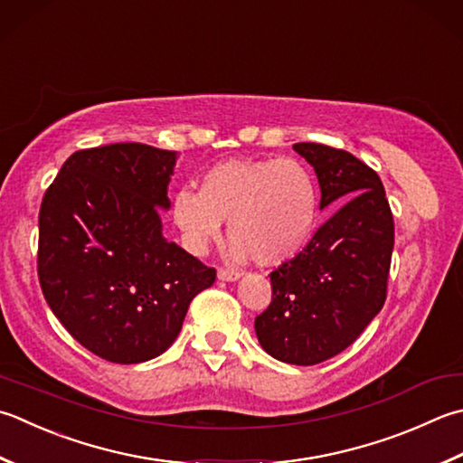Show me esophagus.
<instances>
[{"label": "esophagus", "mask_w": 463, "mask_h": 463, "mask_svg": "<svg viewBox=\"0 0 463 463\" xmlns=\"http://www.w3.org/2000/svg\"><path fill=\"white\" fill-rule=\"evenodd\" d=\"M219 279L226 280V283H232V280H239L241 279V270H234V269H219Z\"/></svg>", "instance_id": "34e87169"}]
</instances>
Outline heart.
Listing matches in <instances>:
<instances>
[{
    "label": "heart",
    "instance_id": "b5f03b06",
    "mask_svg": "<svg viewBox=\"0 0 463 463\" xmlns=\"http://www.w3.org/2000/svg\"><path fill=\"white\" fill-rule=\"evenodd\" d=\"M319 186L295 158H234L208 168L201 186L175 196L172 216L186 247L204 255L229 221L237 257L279 267L301 255L319 226Z\"/></svg>",
    "mask_w": 463,
    "mask_h": 463
}]
</instances>
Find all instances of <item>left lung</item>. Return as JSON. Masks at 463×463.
<instances>
[{"label":"left lung","mask_w":463,"mask_h":463,"mask_svg":"<svg viewBox=\"0 0 463 463\" xmlns=\"http://www.w3.org/2000/svg\"><path fill=\"white\" fill-rule=\"evenodd\" d=\"M293 148L315 168L321 208H341L301 255L270 273L273 298L255 319V331L270 357L317 365L345 351L382 311L395 229L373 168L325 144Z\"/></svg>","instance_id":"8db88e82"}]
</instances>
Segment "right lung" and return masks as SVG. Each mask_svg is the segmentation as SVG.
<instances>
[{
    "instance_id": "right-lung-1",
    "label": "right lung",
    "mask_w": 463,
    "mask_h": 463,
    "mask_svg": "<svg viewBox=\"0 0 463 463\" xmlns=\"http://www.w3.org/2000/svg\"><path fill=\"white\" fill-rule=\"evenodd\" d=\"M176 152L138 142L78 150L40 208L38 277L80 345L112 364L165 353L216 270L162 237Z\"/></svg>"
}]
</instances>
